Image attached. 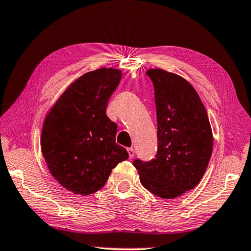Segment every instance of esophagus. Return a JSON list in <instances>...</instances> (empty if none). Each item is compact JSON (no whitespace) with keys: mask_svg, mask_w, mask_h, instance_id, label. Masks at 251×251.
Segmentation results:
<instances>
[{"mask_svg":"<svg viewBox=\"0 0 251 251\" xmlns=\"http://www.w3.org/2000/svg\"><path fill=\"white\" fill-rule=\"evenodd\" d=\"M127 151H128V156H129V158H133L134 155H135V151H134V148H128V150H127Z\"/></svg>","mask_w":251,"mask_h":251,"instance_id":"obj_1","label":"esophagus"}]
</instances>
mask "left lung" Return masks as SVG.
<instances>
[{"label":"left lung","mask_w":251,"mask_h":251,"mask_svg":"<svg viewBox=\"0 0 251 251\" xmlns=\"http://www.w3.org/2000/svg\"><path fill=\"white\" fill-rule=\"evenodd\" d=\"M154 85L157 152L135 159L142 185L156 196L173 199L193 189L205 174L212 151L206 108L186 79L164 70H148Z\"/></svg>","instance_id":"left-lung-1"}]
</instances>
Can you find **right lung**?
<instances>
[{"label":"right lung","mask_w":251,"mask_h":251,"mask_svg":"<svg viewBox=\"0 0 251 251\" xmlns=\"http://www.w3.org/2000/svg\"><path fill=\"white\" fill-rule=\"evenodd\" d=\"M122 78L115 69L84 74L71 85L46 116L41 147L50 174L76 195L94 194L118 163L128 158L116 144L117 125L106 107Z\"/></svg>","instance_id":"right-lung-1"}]
</instances>
